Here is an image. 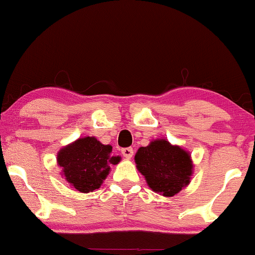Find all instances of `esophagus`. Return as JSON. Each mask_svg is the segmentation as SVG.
<instances>
[{
  "label": "esophagus",
  "mask_w": 255,
  "mask_h": 255,
  "mask_svg": "<svg viewBox=\"0 0 255 255\" xmlns=\"http://www.w3.org/2000/svg\"><path fill=\"white\" fill-rule=\"evenodd\" d=\"M122 154H123L127 159H131L132 155H133V149H132V147L122 148Z\"/></svg>",
  "instance_id": "obj_1"
}]
</instances>
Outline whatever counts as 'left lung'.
Returning <instances> with one entry per match:
<instances>
[{"instance_id": "obj_1", "label": "left lung", "mask_w": 255, "mask_h": 255, "mask_svg": "<svg viewBox=\"0 0 255 255\" xmlns=\"http://www.w3.org/2000/svg\"><path fill=\"white\" fill-rule=\"evenodd\" d=\"M134 161L148 187L162 196L172 197L190 183L193 161L189 152L166 139H155L139 148Z\"/></svg>"}]
</instances>
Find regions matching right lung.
<instances>
[{"label":"right lung","instance_id":"right-lung-1","mask_svg":"<svg viewBox=\"0 0 255 255\" xmlns=\"http://www.w3.org/2000/svg\"><path fill=\"white\" fill-rule=\"evenodd\" d=\"M62 175L73 188L81 193L99 189L121 156L113 154L111 145H103L95 137L79 138L58 152Z\"/></svg>","mask_w":255,"mask_h":255}]
</instances>
